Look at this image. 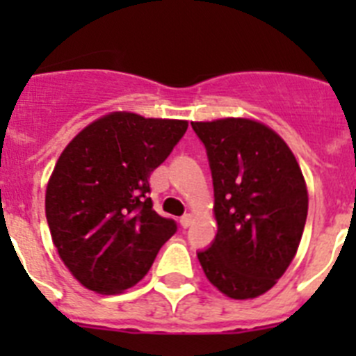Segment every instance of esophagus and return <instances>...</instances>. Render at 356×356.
I'll list each match as a JSON object with an SVG mask.
<instances>
[{"label": "esophagus", "instance_id": "esophagus-1", "mask_svg": "<svg viewBox=\"0 0 356 356\" xmlns=\"http://www.w3.org/2000/svg\"><path fill=\"white\" fill-rule=\"evenodd\" d=\"M193 225V216H188V213H185V216L180 217V226L181 228H188V226Z\"/></svg>", "mask_w": 356, "mask_h": 356}]
</instances>
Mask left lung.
<instances>
[{"label": "left lung", "instance_id": "8db88e82", "mask_svg": "<svg viewBox=\"0 0 356 356\" xmlns=\"http://www.w3.org/2000/svg\"><path fill=\"white\" fill-rule=\"evenodd\" d=\"M207 149L217 235L197 251L210 284L234 300L267 292L294 259L308 212L301 169L284 139L250 119L191 122Z\"/></svg>", "mask_w": 356, "mask_h": 356}]
</instances>
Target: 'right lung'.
Here are the masks:
<instances>
[{
  "label": "right lung",
  "mask_w": 356,
  "mask_h": 356,
  "mask_svg": "<svg viewBox=\"0 0 356 356\" xmlns=\"http://www.w3.org/2000/svg\"><path fill=\"white\" fill-rule=\"evenodd\" d=\"M187 127L114 112L62 151L46 191V219L62 262L83 287L99 294L131 287L176 234V222L153 210L149 175Z\"/></svg>",
  "instance_id": "add662e5"
}]
</instances>
